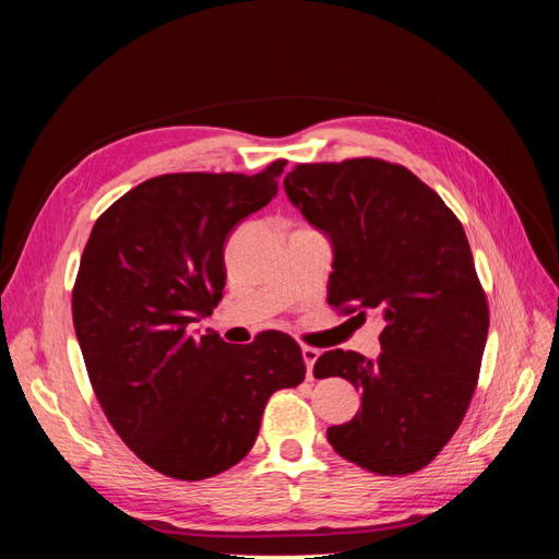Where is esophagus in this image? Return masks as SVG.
Here are the masks:
<instances>
[{
	"mask_svg": "<svg viewBox=\"0 0 559 559\" xmlns=\"http://www.w3.org/2000/svg\"><path fill=\"white\" fill-rule=\"evenodd\" d=\"M302 359H306V368H308V376H312V368L314 361L319 359V349L310 347V345H302Z\"/></svg>",
	"mask_w": 559,
	"mask_h": 559,
	"instance_id": "34e87169",
	"label": "esophagus"
}]
</instances>
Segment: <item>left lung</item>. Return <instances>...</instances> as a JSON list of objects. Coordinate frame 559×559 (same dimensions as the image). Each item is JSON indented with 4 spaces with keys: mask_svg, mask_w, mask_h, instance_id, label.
Here are the masks:
<instances>
[{
    "mask_svg": "<svg viewBox=\"0 0 559 559\" xmlns=\"http://www.w3.org/2000/svg\"><path fill=\"white\" fill-rule=\"evenodd\" d=\"M284 191L333 242L329 306L384 319L378 361L329 349L314 364V378L341 376L361 392V411L329 427V443L378 476L425 468L468 411L489 329L462 222L408 167L382 158L298 163Z\"/></svg>",
    "mask_w": 559,
    "mask_h": 559,
    "instance_id": "obj_1",
    "label": "left lung"
}]
</instances>
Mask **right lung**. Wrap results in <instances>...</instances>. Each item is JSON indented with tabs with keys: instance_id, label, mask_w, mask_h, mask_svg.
I'll list each match as a JSON object with an SVG mask.
<instances>
[{
	"instance_id": "obj_1",
	"label": "right lung",
	"mask_w": 559,
	"mask_h": 559,
	"mask_svg": "<svg viewBox=\"0 0 559 559\" xmlns=\"http://www.w3.org/2000/svg\"><path fill=\"white\" fill-rule=\"evenodd\" d=\"M284 165L146 179L99 214L81 253L72 319L93 392L167 478L205 480L245 460L267 399L306 380L292 335L228 345L191 326L222 300L228 233L277 195Z\"/></svg>"
}]
</instances>
